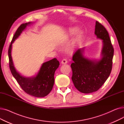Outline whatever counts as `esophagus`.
I'll return each instance as SVG.
<instances>
[{"label": "esophagus", "mask_w": 124, "mask_h": 124, "mask_svg": "<svg viewBox=\"0 0 124 124\" xmlns=\"http://www.w3.org/2000/svg\"><path fill=\"white\" fill-rule=\"evenodd\" d=\"M61 63L62 64H67V60L66 59H63L61 61Z\"/></svg>", "instance_id": "1"}]
</instances>
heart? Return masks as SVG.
Instances as JSON below:
<instances>
[{
  "label": "heart",
  "mask_w": 124,
  "mask_h": 124,
  "mask_svg": "<svg viewBox=\"0 0 124 124\" xmlns=\"http://www.w3.org/2000/svg\"><path fill=\"white\" fill-rule=\"evenodd\" d=\"M76 31V29H71V31H70L71 34H74ZM79 39H80V36H78V37L75 39V40H74V44H77L78 42V41H79Z\"/></svg>",
  "instance_id": "1"
}]
</instances>
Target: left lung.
Instances as JSON below:
<instances>
[{
	"label": "left lung",
	"instance_id": "8db88e82",
	"mask_svg": "<svg viewBox=\"0 0 124 124\" xmlns=\"http://www.w3.org/2000/svg\"><path fill=\"white\" fill-rule=\"evenodd\" d=\"M94 34L101 39V58L99 60H91L84 56V48L78 49L72 58L71 64L72 80L76 88L84 93L98 90L108 78L111 72L114 50L106 28L97 21Z\"/></svg>",
	"mask_w": 124,
	"mask_h": 124
}]
</instances>
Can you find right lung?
Instances as JSON below:
<instances>
[{"mask_svg":"<svg viewBox=\"0 0 124 124\" xmlns=\"http://www.w3.org/2000/svg\"><path fill=\"white\" fill-rule=\"evenodd\" d=\"M27 23L22 24L17 29L9 45L8 54L10 71L23 90L27 93L37 97H42L47 95L53 88L54 83V74L59 66V62L56 58L44 63L38 72L34 77H25L22 76L15 69L11 57L12 44L20 36L22 31L31 24Z\"/></svg>","mask_w":124,"mask_h":124,"instance_id":"add662e5","label":"right lung"}]
</instances>
